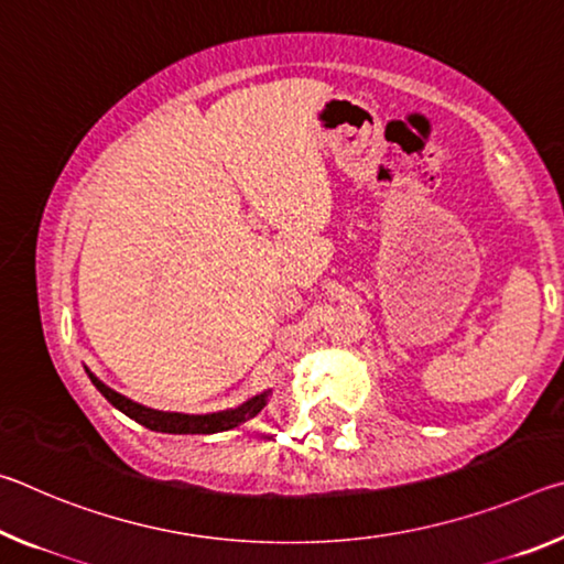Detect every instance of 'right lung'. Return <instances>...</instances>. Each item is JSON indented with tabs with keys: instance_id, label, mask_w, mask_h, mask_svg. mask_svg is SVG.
I'll list each match as a JSON object with an SVG mask.
<instances>
[{
	"instance_id": "right-lung-1",
	"label": "right lung",
	"mask_w": 564,
	"mask_h": 564,
	"mask_svg": "<svg viewBox=\"0 0 564 564\" xmlns=\"http://www.w3.org/2000/svg\"><path fill=\"white\" fill-rule=\"evenodd\" d=\"M84 370H87V376L91 378V383L97 386L99 393L107 398L113 408L121 410L123 415L137 420L139 425L149 427V431L169 433V435H212V433L234 431V427L246 423V420L259 415L261 410L269 405V398L273 395V388H269L259 395L243 400L241 405L216 410V413H202V415L171 413V410H154V408H147L141 403H133L131 398L117 393V390L109 388L107 383H101V380L94 376L87 366H84Z\"/></svg>"
}]
</instances>
